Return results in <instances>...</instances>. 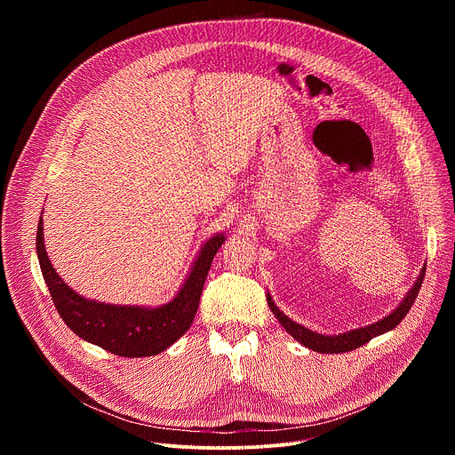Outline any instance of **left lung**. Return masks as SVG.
Wrapping results in <instances>:
<instances>
[{
	"mask_svg": "<svg viewBox=\"0 0 455 455\" xmlns=\"http://www.w3.org/2000/svg\"><path fill=\"white\" fill-rule=\"evenodd\" d=\"M423 277H425V267L421 268L419 272V277L418 281L414 283V286L409 290V293L403 297V300L400 302V306L393 311L388 313L387 316H383L381 320L371 323V326H363V328H358V330H351L347 333H340V335H322V333H316V331H311L304 326H300V323L293 322L291 318H288L277 306L275 302L272 300L270 293L267 295V300H268V306L272 309V313L277 316V320L283 323V328L297 340L300 342L302 346H306L307 349L311 351H316V353H328V355H333V353H346V351H353V349H358L360 346L367 344L371 339L381 335V333H387L395 330L398 323L405 318V315L409 313V309L412 307L418 293H419V288L423 284Z\"/></svg>",
	"mask_w": 455,
	"mask_h": 455,
	"instance_id": "obj_1",
	"label": "left lung"
}]
</instances>
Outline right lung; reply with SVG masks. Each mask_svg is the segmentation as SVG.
<instances>
[{"label": "right lung", "mask_w": 455, "mask_h": 455, "mask_svg": "<svg viewBox=\"0 0 455 455\" xmlns=\"http://www.w3.org/2000/svg\"><path fill=\"white\" fill-rule=\"evenodd\" d=\"M36 239L44 283L64 323L77 337L113 355L140 358L165 351L188 331L200 306L212 259L223 244L225 235L216 234L202 246L200 255L176 297L158 307L116 306L81 297L59 277L50 263L43 241V218H39Z\"/></svg>", "instance_id": "obj_1"}]
</instances>
